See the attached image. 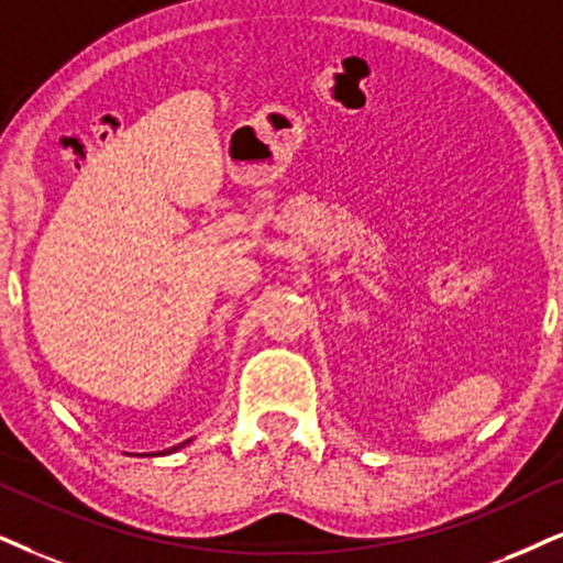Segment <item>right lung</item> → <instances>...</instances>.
I'll return each instance as SVG.
<instances>
[{
	"label": "right lung",
	"mask_w": 563,
	"mask_h": 563,
	"mask_svg": "<svg viewBox=\"0 0 563 563\" xmlns=\"http://www.w3.org/2000/svg\"><path fill=\"white\" fill-rule=\"evenodd\" d=\"M184 444H189V441H184ZM184 444H179V446H170V450H166V452H158V454H170V452H176V450H181Z\"/></svg>",
	"instance_id": "obj_1"
}]
</instances>
